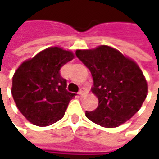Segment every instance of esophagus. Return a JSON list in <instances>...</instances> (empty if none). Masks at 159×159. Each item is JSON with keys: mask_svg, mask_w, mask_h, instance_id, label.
Returning <instances> with one entry per match:
<instances>
[{"mask_svg": "<svg viewBox=\"0 0 159 159\" xmlns=\"http://www.w3.org/2000/svg\"><path fill=\"white\" fill-rule=\"evenodd\" d=\"M78 93H79V95L81 97H84L87 94V89L85 88H81V89L79 90Z\"/></svg>", "mask_w": 159, "mask_h": 159, "instance_id": "obj_1", "label": "esophagus"}]
</instances>
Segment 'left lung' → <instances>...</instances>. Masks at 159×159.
I'll return each instance as SVG.
<instances>
[{"label": "left lung", "mask_w": 159, "mask_h": 159, "mask_svg": "<svg viewBox=\"0 0 159 159\" xmlns=\"http://www.w3.org/2000/svg\"><path fill=\"white\" fill-rule=\"evenodd\" d=\"M76 55L92 74V92L99 100L95 110L86 111L89 119L105 128H116L140 110L147 98V83L136 63L106 45L76 50Z\"/></svg>", "instance_id": "left-lung-1"}]
</instances>
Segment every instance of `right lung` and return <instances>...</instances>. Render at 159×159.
Returning <instances> with one entry per match:
<instances>
[{"mask_svg": "<svg viewBox=\"0 0 159 159\" xmlns=\"http://www.w3.org/2000/svg\"><path fill=\"white\" fill-rule=\"evenodd\" d=\"M74 54L52 47L25 61L12 77V94L18 109L36 126H48L64 117L76 93L66 89L60 69Z\"/></svg>", "mask_w": 159, "mask_h": 159, "instance_id": "obj_1", "label": "right lung"}]
</instances>
